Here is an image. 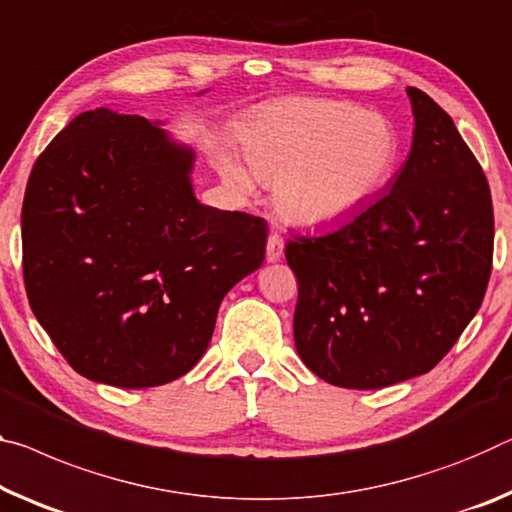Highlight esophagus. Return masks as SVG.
Wrapping results in <instances>:
<instances>
[{"label":"esophagus","instance_id":"esophagus-1","mask_svg":"<svg viewBox=\"0 0 512 512\" xmlns=\"http://www.w3.org/2000/svg\"><path fill=\"white\" fill-rule=\"evenodd\" d=\"M282 255H285V241H282L280 234H271L269 243H266V259L269 262H280Z\"/></svg>","mask_w":512,"mask_h":512}]
</instances>
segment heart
Listing matches in <instances>:
<instances>
[{
    "mask_svg": "<svg viewBox=\"0 0 512 512\" xmlns=\"http://www.w3.org/2000/svg\"><path fill=\"white\" fill-rule=\"evenodd\" d=\"M250 170L221 152L216 168L237 191L273 184V207L296 227H328L378 196L396 164V136L378 113L355 104L287 97L257 107L241 125Z\"/></svg>",
    "mask_w": 512,
    "mask_h": 512,
    "instance_id": "heart-1",
    "label": "heart"
}]
</instances>
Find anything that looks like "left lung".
Segmentation results:
<instances>
[{"mask_svg": "<svg viewBox=\"0 0 512 512\" xmlns=\"http://www.w3.org/2000/svg\"><path fill=\"white\" fill-rule=\"evenodd\" d=\"M408 97L410 154L385 196L285 248L298 278L296 351L337 387L380 389L431 371L488 289V180L449 113L419 88Z\"/></svg>", "mask_w": 512, "mask_h": 512, "instance_id": "1", "label": "left lung"}]
</instances>
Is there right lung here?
I'll return each mask as SVG.
<instances>
[{
	"instance_id": "1",
	"label": "right lung",
	"mask_w": 512,
	"mask_h": 512,
	"mask_svg": "<svg viewBox=\"0 0 512 512\" xmlns=\"http://www.w3.org/2000/svg\"><path fill=\"white\" fill-rule=\"evenodd\" d=\"M161 125L79 113L38 157L22 202L38 323L77 373L125 389L196 367L221 300L262 266L269 237L264 218L202 205L196 152Z\"/></svg>"
}]
</instances>
